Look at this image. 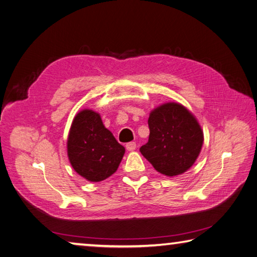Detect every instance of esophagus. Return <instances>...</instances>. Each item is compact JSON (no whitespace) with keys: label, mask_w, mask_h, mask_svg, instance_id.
I'll return each mask as SVG.
<instances>
[{"label":"esophagus","mask_w":257,"mask_h":257,"mask_svg":"<svg viewBox=\"0 0 257 257\" xmlns=\"http://www.w3.org/2000/svg\"><path fill=\"white\" fill-rule=\"evenodd\" d=\"M136 147H137V145H136V143H135V142L128 143L127 145H125V148H127V151H129V152L135 151V149H136Z\"/></svg>","instance_id":"obj_1"}]
</instances>
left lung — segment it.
<instances>
[{
    "instance_id": "left-lung-1",
    "label": "left lung",
    "mask_w": 257,
    "mask_h": 257,
    "mask_svg": "<svg viewBox=\"0 0 257 257\" xmlns=\"http://www.w3.org/2000/svg\"><path fill=\"white\" fill-rule=\"evenodd\" d=\"M148 143L141 153L157 172L176 176L190 170L203 145V132L190 110L177 102L153 109L148 118Z\"/></svg>"
}]
</instances>
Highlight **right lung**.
Returning a JSON list of instances; mask_svg holds the SVG:
<instances>
[{
	"label": "right lung",
	"instance_id": "obj_1",
	"mask_svg": "<svg viewBox=\"0 0 257 257\" xmlns=\"http://www.w3.org/2000/svg\"><path fill=\"white\" fill-rule=\"evenodd\" d=\"M124 147L104 127L100 113L83 109L72 121L67 156L74 171L90 182H100L118 170Z\"/></svg>",
	"mask_w": 257,
	"mask_h": 257
}]
</instances>
